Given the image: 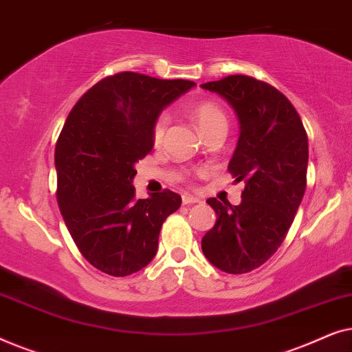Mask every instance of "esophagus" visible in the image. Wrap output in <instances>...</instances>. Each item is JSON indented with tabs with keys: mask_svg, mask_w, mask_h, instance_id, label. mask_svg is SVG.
<instances>
[{
	"mask_svg": "<svg viewBox=\"0 0 352 352\" xmlns=\"http://www.w3.org/2000/svg\"><path fill=\"white\" fill-rule=\"evenodd\" d=\"M200 199L199 197H194V195H190V194H184L182 195V204L184 205H192V204H200Z\"/></svg>",
	"mask_w": 352,
	"mask_h": 352,
	"instance_id": "obj_1",
	"label": "esophagus"
}]
</instances>
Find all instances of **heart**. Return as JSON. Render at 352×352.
<instances>
[{
	"mask_svg": "<svg viewBox=\"0 0 352 352\" xmlns=\"http://www.w3.org/2000/svg\"><path fill=\"white\" fill-rule=\"evenodd\" d=\"M192 118L199 126L200 133L205 134L210 129L218 128V126H226L228 128V118L223 110H221L219 105H216L214 102H200L199 105H195L194 110H192ZM168 126V117L165 113L158 115L155 122L152 124V139L153 144L158 146L163 141V136H165Z\"/></svg>",
	"mask_w": 352,
	"mask_h": 352,
	"instance_id": "b5f03b06",
	"label": "heart"
}]
</instances>
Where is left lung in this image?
<instances>
[{"instance_id":"8db88e82","label":"left lung","mask_w":352,"mask_h":352,"mask_svg":"<svg viewBox=\"0 0 352 352\" xmlns=\"http://www.w3.org/2000/svg\"><path fill=\"white\" fill-rule=\"evenodd\" d=\"M201 88L237 115L240 134L228 170L235 182L245 181L240 205L206 200L218 218L201 250L219 271L245 274L277 252L295 219L306 190L307 134L290 100L264 81L230 75Z\"/></svg>"}]
</instances>
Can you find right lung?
I'll use <instances>...</instances> for the list:
<instances>
[{
  "label": "right lung",
  "instance_id": "obj_1",
  "mask_svg": "<svg viewBox=\"0 0 352 352\" xmlns=\"http://www.w3.org/2000/svg\"><path fill=\"white\" fill-rule=\"evenodd\" d=\"M194 81L122 72L81 96L56 144L57 204L80 253L124 277L155 256L162 224L181 206L171 190L134 199V165L153 148L152 124Z\"/></svg>",
  "mask_w": 352,
  "mask_h": 352
}]
</instances>
